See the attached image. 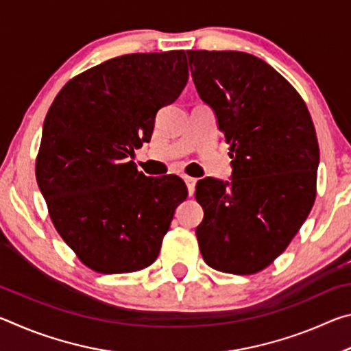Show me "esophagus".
I'll return each mask as SVG.
<instances>
[{
    "label": "esophagus",
    "mask_w": 351,
    "mask_h": 351,
    "mask_svg": "<svg viewBox=\"0 0 351 351\" xmlns=\"http://www.w3.org/2000/svg\"><path fill=\"white\" fill-rule=\"evenodd\" d=\"M184 181H186L189 195H193L195 193V186H197V180H195V178H190V176H184Z\"/></svg>",
    "instance_id": "34e87169"
}]
</instances>
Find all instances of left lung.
<instances>
[{
  "label": "left lung",
  "mask_w": 351,
  "mask_h": 351,
  "mask_svg": "<svg viewBox=\"0 0 351 351\" xmlns=\"http://www.w3.org/2000/svg\"><path fill=\"white\" fill-rule=\"evenodd\" d=\"M201 100L230 145V181L204 178L195 230L210 268L254 274L271 265L316 198L319 144L310 112L291 83L240 51H187Z\"/></svg>",
  "instance_id": "1"
}]
</instances>
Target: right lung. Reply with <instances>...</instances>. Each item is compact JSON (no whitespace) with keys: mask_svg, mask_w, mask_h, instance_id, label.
<instances>
[{"mask_svg":"<svg viewBox=\"0 0 351 351\" xmlns=\"http://www.w3.org/2000/svg\"><path fill=\"white\" fill-rule=\"evenodd\" d=\"M187 80L184 51L121 56L71 79L47 111L37 182L57 232L93 271L134 272L158 257L187 187L127 159Z\"/></svg>","mask_w":351,"mask_h":351,"instance_id":"obj_1","label":"right lung"}]
</instances>
